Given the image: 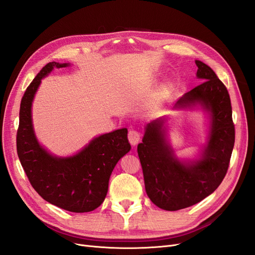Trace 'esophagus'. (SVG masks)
Returning <instances> with one entry per match:
<instances>
[{
  "instance_id": "1",
  "label": "esophagus",
  "mask_w": 255,
  "mask_h": 255,
  "mask_svg": "<svg viewBox=\"0 0 255 255\" xmlns=\"http://www.w3.org/2000/svg\"><path fill=\"white\" fill-rule=\"evenodd\" d=\"M128 138V141L130 142V144L135 145L140 141V133L136 129H129Z\"/></svg>"
}]
</instances>
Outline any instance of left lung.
I'll return each mask as SVG.
<instances>
[{
  "label": "left lung",
  "mask_w": 255,
  "mask_h": 255,
  "mask_svg": "<svg viewBox=\"0 0 255 255\" xmlns=\"http://www.w3.org/2000/svg\"><path fill=\"white\" fill-rule=\"evenodd\" d=\"M197 76L204 80L177 100L174 109L196 105L210 113L211 128L201 158L182 163L167 143L164 119L145 127L137 152L142 167L144 187L151 201L166 211L189 207L217 189L227 174L235 141L230 95L211 67L196 60Z\"/></svg>",
  "instance_id": "left-lung-1"
}]
</instances>
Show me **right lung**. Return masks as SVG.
<instances>
[{"label": "right lung", "instance_id": "right-lung-1", "mask_svg": "<svg viewBox=\"0 0 255 255\" xmlns=\"http://www.w3.org/2000/svg\"><path fill=\"white\" fill-rule=\"evenodd\" d=\"M68 66L55 61L47 64L26 88L20 105L17 152L30 185L45 201L69 212L85 213L102 204L114 168L130 144L127 128L96 137L69 157L53 156L39 144L32 123L35 94L42 78L54 68Z\"/></svg>", "mask_w": 255, "mask_h": 255}]
</instances>
